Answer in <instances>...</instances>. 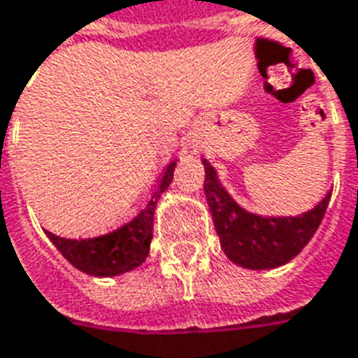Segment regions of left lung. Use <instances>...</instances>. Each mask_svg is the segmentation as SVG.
I'll return each instance as SVG.
<instances>
[{
	"mask_svg": "<svg viewBox=\"0 0 358 358\" xmlns=\"http://www.w3.org/2000/svg\"><path fill=\"white\" fill-rule=\"evenodd\" d=\"M205 197L220 238V248L238 266L268 270L289 263L315 236L328 209L331 194H326L315 209L297 217H263L249 213L220 184L215 166L203 159Z\"/></svg>",
	"mask_w": 358,
	"mask_h": 358,
	"instance_id": "obj_1",
	"label": "left lung"
}]
</instances>
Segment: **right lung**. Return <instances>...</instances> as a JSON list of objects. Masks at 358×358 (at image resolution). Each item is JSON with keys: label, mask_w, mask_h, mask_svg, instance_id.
Here are the masks:
<instances>
[{"label": "right lung", "mask_w": 358, "mask_h": 358, "mask_svg": "<svg viewBox=\"0 0 358 358\" xmlns=\"http://www.w3.org/2000/svg\"><path fill=\"white\" fill-rule=\"evenodd\" d=\"M174 166H176V161L166 166L161 184L153 192L151 199L145 203V207L124 226L105 236L86 238V240L59 238L45 230L48 238L53 241V245L61 251V255L65 257L74 268L82 270L90 276L110 278L138 268L149 255L157 201L161 199L164 189L171 186Z\"/></svg>", "instance_id": "1"}]
</instances>
